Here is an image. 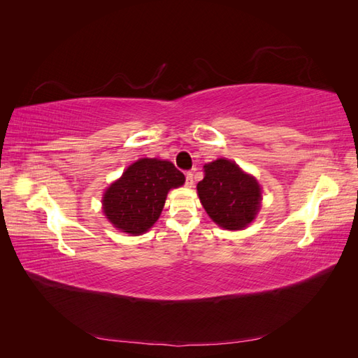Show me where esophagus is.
I'll use <instances>...</instances> for the list:
<instances>
[{
	"label": "esophagus",
	"mask_w": 358,
	"mask_h": 358,
	"mask_svg": "<svg viewBox=\"0 0 358 358\" xmlns=\"http://www.w3.org/2000/svg\"><path fill=\"white\" fill-rule=\"evenodd\" d=\"M185 178H187V180H185V183H187V187H192L194 185V175H192V171H187L185 173Z\"/></svg>",
	"instance_id": "1"
}]
</instances>
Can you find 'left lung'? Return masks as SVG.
Wrapping results in <instances>:
<instances>
[{"label": "left lung", "mask_w": 358, "mask_h": 358, "mask_svg": "<svg viewBox=\"0 0 358 358\" xmlns=\"http://www.w3.org/2000/svg\"><path fill=\"white\" fill-rule=\"evenodd\" d=\"M197 192L204 210L225 230H243L259 210L262 188L236 162L220 158L204 164Z\"/></svg>", "instance_id": "8db88e82"}]
</instances>
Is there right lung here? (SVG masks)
<instances>
[{
    "mask_svg": "<svg viewBox=\"0 0 358 358\" xmlns=\"http://www.w3.org/2000/svg\"><path fill=\"white\" fill-rule=\"evenodd\" d=\"M183 182V173L170 161L142 158L106 189L103 212L117 230L143 234L159 218L169 191Z\"/></svg>",
    "mask_w": 358,
    "mask_h": 358,
    "instance_id": "add662e5",
    "label": "right lung"
}]
</instances>
